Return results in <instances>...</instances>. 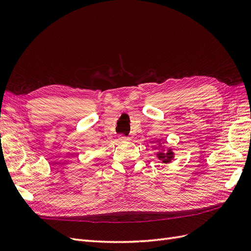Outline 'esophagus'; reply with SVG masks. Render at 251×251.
I'll return each instance as SVG.
<instances>
[{
    "label": "esophagus",
    "mask_w": 251,
    "mask_h": 251,
    "mask_svg": "<svg viewBox=\"0 0 251 251\" xmlns=\"http://www.w3.org/2000/svg\"><path fill=\"white\" fill-rule=\"evenodd\" d=\"M119 140H121V141H130V139H128L127 137H126V136H124V135H120L119 136Z\"/></svg>",
    "instance_id": "obj_1"
}]
</instances>
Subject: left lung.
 <instances>
[{"label": "left lung", "mask_w": 251, "mask_h": 251, "mask_svg": "<svg viewBox=\"0 0 251 251\" xmlns=\"http://www.w3.org/2000/svg\"><path fill=\"white\" fill-rule=\"evenodd\" d=\"M157 151H156V156L161 160L162 163L164 164H169L172 162L173 159L175 158V153L172 148H166L164 147V141L161 139L157 140Z\"/></svg>", "instance_id": "1"}]
</instances>
